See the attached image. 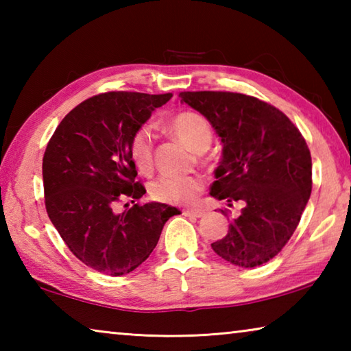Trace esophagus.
<instances>
[{"label": "esophagus", "instance_id": "esophagus-1", "mask_svg": "<svg viewBox=\"0 0 351 351\" xmlns=\"http://www.w3.org/2000/svg\"><path fill=\"white\" fill-rule=\"evenodd\" d=\"M182 213H184V215H186V217L199 218V217L204 215V210H201V209H184Z\"/></svg>", "mask_w": 351, "mask_h": 351}]
</instances>
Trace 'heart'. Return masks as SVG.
<instances>
[{
	"instance_id": "obj_1",
	"label": "heart",
	"mask_w": 351,
	"mask_h": 351,
	"mask_svg": "<svg viewBox=\"0 0 351 351\" xmlns=\"http://www.w3.org/2000/svg\"><path fill=\"white\" fill-rule=\"evenodd\" d=\"M169 130L193 152H204L213 138L210 122L203 114L190 110L176 112L169 121ZM128 153L141 173H152L154 134L150 127L141 125L134 130L128 144ZM203 190L204 180L199 175L161 176L150 184V197L164 204H192Z\"/></svg>"
}]
</instances>
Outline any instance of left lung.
I'll list each match as a JSON object with an SVG mask.
<instances>
[{
  "mask_svg": "<svg viewBox=\"0 0 351 351\" xmlns=\"http://www.w3.org/2000/svg\"><path fill=\"white\" fill-rule=\"evenodd\" d=\"M180 97L223 142L210 195L229 207L245 206L212 249L241 268L266 263L289 241L311 195V154L304 136L280 110L246 94L184 91ZM221 213L229 217L228 209Z\"/></svg>",
  "mask_w": 351,
  "mask_h": 351,
  "instance_id": "1",
  "label": "left lung"
}]
</instances>
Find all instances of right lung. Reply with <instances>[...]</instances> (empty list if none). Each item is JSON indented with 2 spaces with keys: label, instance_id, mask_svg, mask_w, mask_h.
<instances>
[{
  "label": "right lung",
  "instance_id": "obj_1",
  "mask_svg": "<svg viewBox=\"0 0 351 351\" xmlns=\"http://www.w3.org/2000/svg\"><path fill=\"white\" fill-rule=\"evenodd\" d=\"M171 93L110 91L83 100L58 123L43 156L45 206L82 263L106 276L134 271L156 247L165 221L181 213L161 203H134L145 193L128 153L134 130ZM134 206L117 214L116 202Z\"/></svg>",
  "mask_w": 351,
  "mask_h": 351
}]
</instances>
